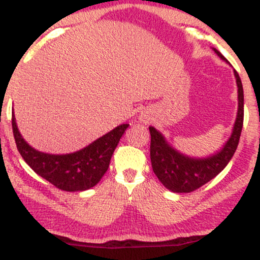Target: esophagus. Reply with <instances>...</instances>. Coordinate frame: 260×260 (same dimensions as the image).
I'll return each instance as SVG.
<instances>
[{"label":"esophagus","instance_id":"esophagus-1","mask_svg":"<svg viewBox=\"0 0 260 260\" xmlns=\"http://www.w3.org/2000/svg\"><path fill=\"white\" fill-rule=\"evenodd\" d=\"M146 120H148V118H145V117H142V121H143V122H146Z\"/></svg>","mask_w":260,"mask_h":260}]
</instances>
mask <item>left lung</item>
Instances as JSON below:
<instances>
[{"label": "left lung", "instance_id": "1", "mask_svg": "<svg viewBox=\"0 0 260 260\" xmlns=\"http://www.w3.org/2000/svg\"><path fill=\"white\" fill-rule=\"evenodd\" d=\"M217 55L224 61L219 51L213 48ZM237 84L239 109L230 138L221 150L207 157H190L181 154L171 145L155 127H149L151 143H150V158L152 171L164 185L173 192H191L199 189L226 167L235 154L243 124V88L239 74L234 70Z\"/></svg>", "mask_w": 260, "mask_h": 260}]
</instances>
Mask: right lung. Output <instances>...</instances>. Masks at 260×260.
<instances>
[{
    "mask_svg": "<svg viewBox=\"0 0 260 260\" xmlns=\"http://www.w3.org/2000/svg\"><path fill=\"white\" fill-rule=\"evenodd\" d=\"M128 126V123L120 124L79 151L53 155L39 151L25 142L18 129L14 112L12 114V128L21 157L39 176L64 191H84L99 183Z\"/></svg>",
    "mask_w": 260,
    "mask_h": 260,
    "instance_id": "add662e5",
    "label": "right lung"
}]
</instances>
